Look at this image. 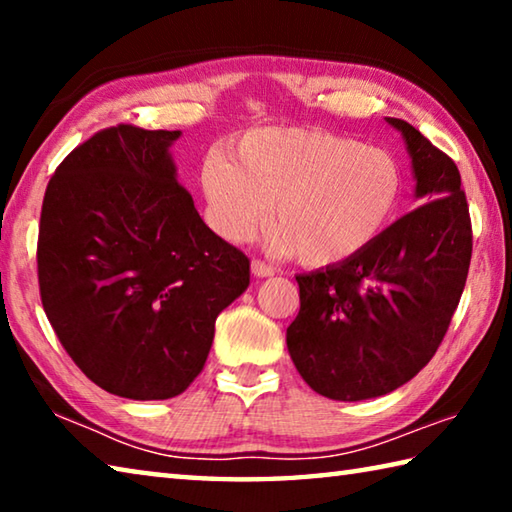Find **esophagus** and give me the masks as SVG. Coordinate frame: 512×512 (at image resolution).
<instances>
[{
  "instance_id": "1",
  "label": "esophagus",
  "mask_w": 512,
  "mask_h": 512,
  "mask_svg": "<svg viewBox=\"0 0 512 512\" xmlns=\"http://www.w3.org/2000/svg\"><path fill=\"white\" fill-rule=\"evenodd\" d=\"M250 271H253L255 277H271L275 273V268L271 264L262 262V259H253V264H250Z\"/></svg>"
}]
</instances>
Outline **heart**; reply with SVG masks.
I'll return each mask as SVG.
<instances>
[{
	"label": "heart",
	"instance_id": "b5f03b06",
	"mask_svg": "<svg viewBox=\"0 0 512 512\" xmlns=\"http://www.w3.org/2000/svg\"><path fill=\"white\" fill-rule=\"evenodd\" d=\"M207 219L241 244L271 216L275 246L309 268L350 262L375 244L400 207L404 178L391 153L318 128L248 131L228 160L201 169Z\"/></svg>",
	"mask_w": 512,
	"mask_h": 512
}]
</instances>
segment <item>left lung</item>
Instances as JSON below:
<instances>
[{"label": "left lung", "instance_id": "left-lung-1", "mask_svg": "<svg viewBox=\"0 0 512 512\" xmlns=\"http://www.w3.org/2000/svg\"><path fill=\"white\" fill-rule=\"evenodd\" d=\"M411 158L418 210L350 262L298 275L287 348L302 379L339 402L393 393L436 354L465 289L472 225L452 158L386 117Z\"/></svg>", "mask_w": 512, "mask_h": 512}]
</instances>
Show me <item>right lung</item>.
<instances>
[{
    "instance_id": "1",
    "label": "right lung",
    "mask_w": 512,
    "mask_h": 512,
    "mask_svg": "<svg viewBox=\"0 0 512 512\" xmlns=\"http://www.w3.org/2000/svg\"><path fill=\"white\" fill-rule=\"evenodd\" d=\"M180 131L115 126L49 180L38 282L85 377L128 400H169L203 370L214 323L250 284L248 257L207 228L178 185Z\"/></svg>"
}]
</instances>
